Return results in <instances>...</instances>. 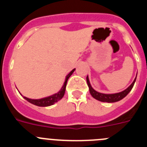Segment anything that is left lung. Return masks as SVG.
<instances>
[{
	"instance_id": "1",
	"label": "left lung",
	"mask_w": 147,
	"mask_h": 147,
	"mask_svg": "<svg viewBox=\"0 0 147 147\" xmlns=\"http://www.w3.org/2000/svg\"><path fill=\"white\" fill-rule=\"evenodd\" d=\"M86 80H87L88 85V87H89L90 93V94H91V96L93 97V98L98 100V101H100V102L112 103V102H119V101L121 100L122 98H124V97H125L126 96H127L129 92H130L132 88H133V85H134L135 82H136V77L134 80V81H133V82H132V84H131V85L127 88V89L124 90V91H121L120 92V93H113V94H105V93H101L96 91V90L92 88L90 84V81H89V79H88V76H87Z\"/></svg>"
}]
</instances>
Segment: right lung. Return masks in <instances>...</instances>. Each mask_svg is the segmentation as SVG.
Segmentation results:
<instances>
[{
    "label": "right lung",
    "mask_w": 147,
    "mask_h": 147,
    "mask_svg": "<svg viewBox=\"0 0 147 147\" xmlns=\"http://www.w3.org/2000/svg\"><path fill=\"white\" fill-rule=\"evenodd\" d=\"M74 71L75 68L74 69H73L72 71L66 76L65 81L64 82V85H63L62 88H61V90L57 93H55V94L52 95V96H50L49 97H46V98H40V99H32V98H26V97L25 96H23V98H25L26 100H27V101H28V102H30V103L33 104V105H37V106H39V107H48V106L54 105V103L57 102L59 100H60L62 97L64 96L67 80L69 79V77L72 75V74L74 73Z\"/></svg>",
    "instance_id": "add662e5"
}]
</instances>
